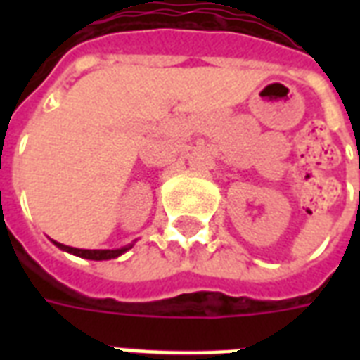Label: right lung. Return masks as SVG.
<instances>
[{
  "label": "right lung",
  "mask_w": 360,
  "mask_h": 360,
  "mask_svg": "<svg viewBox=\"0 0 360 360\" xmlns=\"http://www.w3.org/2000/svg\"><path fill=\"white\" fill-rule=\"evenodd\" d=\"M53 245L61 248L65 252H70V254H75V256L86 257V259H95V262H103V259H112V257L121 256L123 252H127L129 248H132V245L123 246V248H115V250H84V248H72V246L61 245V243H56L53 240Z\"/></svg>",
  "instance_id": "obj_1"
}]
</instances>
